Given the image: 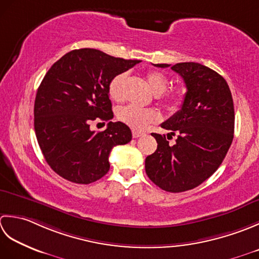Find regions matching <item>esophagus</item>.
Returning <instances> with one entry per match:
<instances>
[{"label": "esophagus", "instance_id": "34e87169", "mask_svg": "<svg viewBox=\"0 0 259 259\" xmlns=\"http://www.w3.org/2000/svg\"><path fill=\"white\" fill-rule=\"evenodd\" d=\"M132 135H133L134 139H137V137H140V136L143 135V133H142V132H139V131H135V130H133V131H132Z\"/></svg>", "mask_w": 259, "mask_h": 259}]
</instances>
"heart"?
Returning a JSON list of instances; mask_svg holds the SVG:
<instances>
[{
    "label": "heart",
    "mask_w": 259,
    "mask_h": 259,
    "mask_svg": "<svg viewBox=\"0 0 259 259\" xmlns=\"http://www.w3.org/2000/svg\"><path fill=\"white\" fill-rule=\"evenodd\" d=\"M146 81L149 83L151 91L155 95H160L165 91L168 83L167 77L161 71H149L145 75ZM127 78V73L120 72L112 78L108 85V95L115 102H120L123 99V91L124 85ZM187 88L184 86H179L172 91L167 92L164 96L162 97L163 103H164L168 108L176 109L180 107L186 99ZM117 117L124 124L128 125L135 131L144 130L147 125L155 123L160 119V114L154 108H140L136 106L122 107L117 113Z\"/></svg>",
    "instance_id": "b5f03b06"
}]
</instances>
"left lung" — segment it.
Returning a JSON list of instances; mask_svg holds the SVG:
<instances>
[{
  "mask_svg": "<svg viewBox=\"0 0 259 259\" xmlns=\"http://www.w3.org/2000/svg\"><path fill=\"white\" fill-rule=\"evenodd\" d=\"M171 67L187 86L181 109L161 124L178 135L168 145L165 135L152 133L157 149L145 159L153 183L167 192H183L200 186L217 171L234 139L235 109L228 83L201 63H157ZM168 139V137H167Z\"/></svg>",
  "mask_w": 259,
  "mask_h": 259,
  "instance_id": "obj_1",
  "label": "left lung"
}]
</instances>
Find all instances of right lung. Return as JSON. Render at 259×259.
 Returning a JSON list of instances; mask_svg holds the SVG:
<instances>
[{"mask_svg":"<svg viewBox=\"0 0 259 259\" xmlns=\"http://www.w3.org/2000/svg\"><path fill=\"white\" fill-rule=\"evenodd\" d=\"M139 62L85 48L68 52L46 73L35 96L34 131L47 163L60 177L78 184L97 181L109 170L113 147L131 142L127 125L109 122L108 85ZM99 120L108 121V128L92 131L90 124Z\"/></svg>","mask_w":259,"mask_h":259,"instance_id":"add662e5","label":"right lung"}]
</instances>
